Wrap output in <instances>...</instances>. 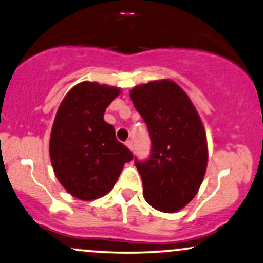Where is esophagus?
I'll list each match as a JSON object with an SVG mask.
<instances>
[{
	"label": "esophagus",
	"mask_w": 263,
	"mask_h": 263,
	"mask_svg": "<svg viewBox=\"0 0 263 263\" xmlns=\"http://www.w3.org/2000/svg\"><path fill=\"white\" fill-rule=\"evenodd\" d=\"M125 144H126V146L128 147L129 149H132V148H134V143H132V141H131V140L126 141V142H125Z\"/></svg>",
	"instance_id": "1"
}]
</instances>
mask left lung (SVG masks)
I'll return each mask as SVG.
<instances>
[{"mask_svg": "<svg viewBox=\"0 0 263 263\" xmlns=\"http://www.w3.org/2000/svg\"><path fill=\"white\" fill-rule=\"evenodd\" d=\"M135 108L146 122L151 155L135 157L151 206L176 213L195 197L208 164L206 135L194 105L180 86L157 80L129 92Z\"/></svg>", "mask_w": 263, "mask_h": 263, "instance_id": "obj_1", "label": "left lung"}]
</instances>
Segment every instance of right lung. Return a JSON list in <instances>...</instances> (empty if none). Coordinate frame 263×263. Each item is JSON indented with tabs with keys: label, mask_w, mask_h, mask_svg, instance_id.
<instances>
[{
	"label": "right lung",
	"mask_w": 263,
	"mask_h": 263,
	"mask_svg": "<svg viewBox=\"0 0 263 263\" xmlns=\"http://www.w3.org/2000/svg\"><path fill=\"white\" fill-rule=\"evenodd\" d=\"M120 89L83 83L70 90L58 108L49 142L54 173L64 188L80 200L107 194L123 164L134 155L117 141L104 112Z\"/></svg>",
	"instance_id": "obj_1"
}]
</instances>
